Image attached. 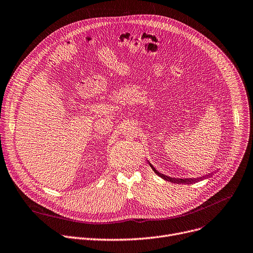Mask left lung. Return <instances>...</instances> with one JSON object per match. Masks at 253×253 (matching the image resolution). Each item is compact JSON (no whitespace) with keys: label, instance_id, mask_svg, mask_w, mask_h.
Listing matches in <instances>:
<instances>
[{"label":"left lung","instance_id":"1","mask_svg":"<svg viewBox=\"0 0 253 253\" xmlns=\"http://www.w3.org/2000/svg\"><path fill=\"white\" fill-rule=\"evenodd\" d=\"M150 166L153 168V170L155 171V173H157L159 176L160 177H162L163 179H166V180H168V181H170V182H174V183H191V182H195V181H197L198 179L200 180V179H202V177L201 178H184V179H180V178H172V177H169V176H166V175H164V174H162V173H160V172H158L155 168H154V166L150 163ZM208 176H210V175H207V176H204V177H208Z\"/></svg>","mask_w":253,"mask_h":253}]
</instances>
